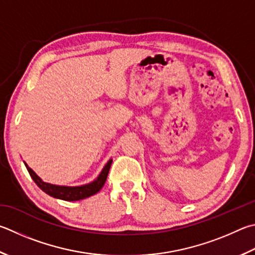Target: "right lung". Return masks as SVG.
Wrapping results in <instances>:
<instances>
[{
	"mask_svg": "<svg viewBox=\"0 0 255 255\" xmlns=\"http://www.w3.org/2000/svg\"><path fill=\"white\" fill-rule=\"evenodd\" d=\"M112 163L113 159H110L108 163L105 165V167L101 170L100 175L94 180V182L86 185H81V186H59V185L45 183L25 163L24 165L32 179L34 180V183L38 185L44 193H47L48 195L63 201H80L83 200V198L95 195L96 193H98L100 189L103 188L106 183V179H107Z\"/></svg>",
	"mask_w": 255,
	"mask_h": 255,
	"instance_id": "obj_1",
	"label": "right lung"
}]
</instances>
